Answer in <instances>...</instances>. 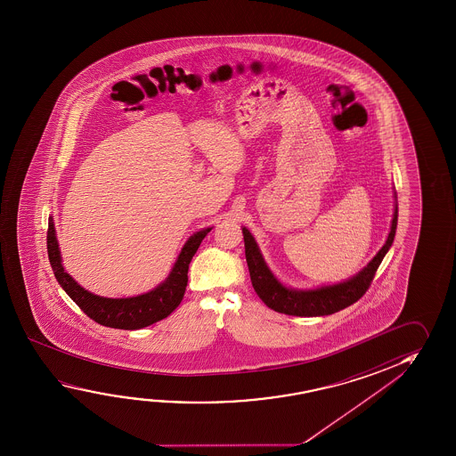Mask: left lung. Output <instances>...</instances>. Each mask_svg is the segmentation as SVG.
Listing matches in <instances>:
<instances>
[{
    "label": "left lung",
    "instance_id": "1",
    "mask_svg": "<svg viewBox=\"0 0 456 456\" xmlns=\"http://www.w3.org/2000/svg\"><path fill=\"white\" fill-rule=\"evenodd\" d=\"M397 225V207L391 224L388 240L383 245L379 254L369 262L366 269L359 272L345 283L326 286L314 291H292L278 283L275 276L272 275L269 267L262 259L261 251L254 241L253 235L243 227L245 239V254H247L248 269L251 276L254 291L261 297L265 305L275 310L278 314H292V316H324L344 310L353 305L366 294L369 286L372 284L375 272L380 267L385 254L388 253L393 243Z\"/></svg>",
    "mask_w": 456,
    "mask_h": 456
}]
</instances>
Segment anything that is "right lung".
I'll list each match as a JSON object with an SVG mask.
<instances>
[{"label": "right lung", "mask_w": 456, "mask_h": 456, "mask_svg": "<svg viewBox=\"0 0 456 456\" xmlns=\"http://www.w3.org/2000/svg\"><path fill=\"white\" fill-rule=\"evenodd\" d=\"M209 231L211 229H203L187 240L167 281L151 292L127 299H106L95 296L83 289L71 276L68 275L61 267V251L55 237L53 217H49L47 227V254L57 281L90 320L106 328L134 330L164 320L180 305L186 292L189 264Z\"/></svg>", "instance_id": "1"}]
</instances>
